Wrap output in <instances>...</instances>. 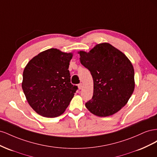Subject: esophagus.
I'll use <instances>...</instances> for the list:
<instances>
[{
	"instance_id": "obj_1",
	"label": "esophagus",
	"mask_w": 157,
	"mask_h": 157,
	"mask_svg": "<svg viewBox=\"0 0 157 157\" xmlns=\"http://www.w3.org/2000/svg\"><path fill=\"white\" fill-rule=\"evenodd\" d=\"M78 88L79 90H81L82 88V84H78Z\"/></svg>"
}]
</instances>
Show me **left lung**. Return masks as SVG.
Returning <instances> with one entry per match:
<instances>
[{
    "label": "left lung",
    "instance_id": "1",
    "mask_svg": "<svg viewBox=\"0 0 157 157\" xmlns=\"http://www.w3.org/2000/svg\"><path fill=\"white\" fill-rule=\"evenodd\" d=\"M80 63L91 73L92 99L85 103L94 115H114L128 103L135 88L134 69L121 51L107 42L98 44L90 52L79 51Z\"/></svg>",
    "mask_w": 157,
    "mask_h": 157
}]
</instances>
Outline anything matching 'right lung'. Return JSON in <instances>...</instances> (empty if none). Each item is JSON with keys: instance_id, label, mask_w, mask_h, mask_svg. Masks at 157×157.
<instances>
[{"instance_id": "add662e5", "label": "right lung", "mask_w": 157, "mask_h": 157, "mask_svg": "<svg viewBox=\"0 0 157 157\" xmlns=\"http://www.w3.org/2000/svg\"><path fill=\"white\" fill-rule=\"evenodd\" d=\"M73 53L56 48L40 52L28 62L21 86L26 99L36 113L54 118L65 112L77 86L71 83L69 65Z\"/></svg>"}]
</instances>
